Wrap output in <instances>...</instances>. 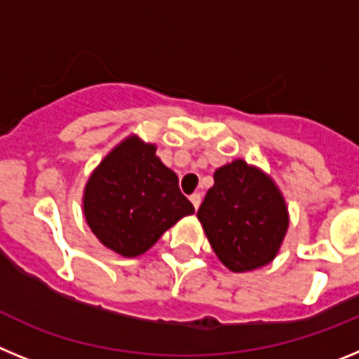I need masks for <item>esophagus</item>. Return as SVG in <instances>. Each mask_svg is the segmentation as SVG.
Segmentation results:
<instances>
[{
	"mask_svg": "<svg viewBox=\"0 0 359 359\" xmlns=\"http://www.w3.org/2000/svg\"><path fill=\"white\" fill-rule=\"evenodd\" d=\"M190 201H192L194 208H196V210H198L199 205H201V194H199V192H194V194L190 196Z\"/></svg>",
	"mask_w": 359,
	"mask_h": 359,
	"instance_id": "34e87169",
	"label": "esophagus"
}]
</instances>
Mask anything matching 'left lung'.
<instances>
[{
  "instance_id": "obj_1",
  "label": "left lung",
  "mask_w": 359,
  "mask_h": 359,
  "mask_svg": "<svg viewBox=\"0 0 359 359\" xmlns=\"http://www.w3.org/2000/svg\"><path fill=\"white\" fill-rule=\"evenodd\" d=\"M198 219L219 261L237 273L273 261L290 223L275 183L243 160L215 170Z\"/></svg>"
}]
</instances>
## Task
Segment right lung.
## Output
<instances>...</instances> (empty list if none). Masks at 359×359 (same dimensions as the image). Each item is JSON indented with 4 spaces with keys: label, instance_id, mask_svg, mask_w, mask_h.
Returning <instances> with one entry per match:
<instances>
[{
    "label": "right lung",
    "instance_id": "1",
    "mask_svg": "<svg viewBox=\"0 0 359 359\" xmlns=\"http://www.w3.org/2000/svg\"><path fill=\"white\" fill-rule=\"evenodd\" d=\"M194 214L156 147L128 138L91 174L84 215L98 241L123 257L147 252L176 221Z\"/></svg>",
    "mask_w": 359,
    "mask_h": 359
}]
</instances>
